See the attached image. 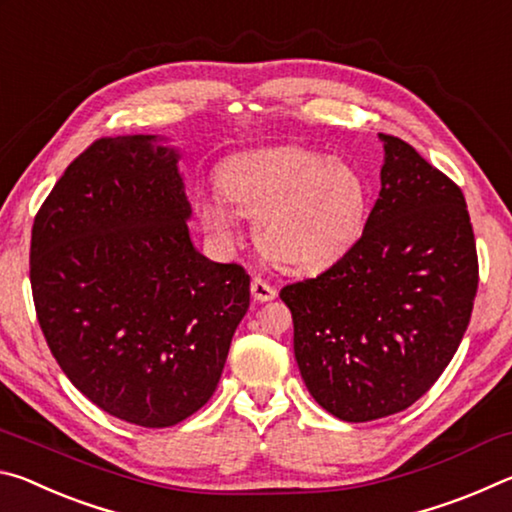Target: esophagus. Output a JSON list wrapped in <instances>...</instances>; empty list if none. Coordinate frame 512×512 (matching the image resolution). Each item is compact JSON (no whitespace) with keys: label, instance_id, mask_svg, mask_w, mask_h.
<instances>
[{"label":"esophagus","instance_id":"1","mask_svg":"<svg viewBox=\"0 0 512 512\" xmlns=\"http://www.w3.org/2000/svg\"><path fill=\"white\" fill-rule=\"evenodd\" d=\"M250 291H253V298L257 302H268L277 296L275 287H271V284L262 280V277H253V282H250Z\"/></svg>","mask_w":512,"mask_h":512}]
</instances>
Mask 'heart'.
I'll list each match as a JSON object with an SVG mask.
<instances>
[{
    "mask_svg": "<svg viewBox=\"0 0 512 512\" xmlns=\"http://www.w3.org/2000/svg\"><path fill=\"white\" fill-rule=\"evenodd\" d=\"M220 192L196 196L207 230L230 235L239 212L257 216L264 253L291 268H325L357 244L368 210L361 173L305 146H268L228 160Z\"/></svg>",
    "mask_w": 512,
    "mask_h": 512,
    "instance_id": "heart-1",
    "label": "heart"
}]
</instances>
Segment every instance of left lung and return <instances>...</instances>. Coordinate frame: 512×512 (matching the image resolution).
<instances>
[{"instance_id":"8db88e82","label":"left lung","mask_w":512,"mask_h":512,"mask_svg":"<svg viewBox=\"0 0 512 512\" xmlns=\"http://www.w3.org/2000/svg\"><path fill=\"white\" fill-rule=\"evenodd\" d=\"M381 189L348 253L282 287L309 393L345 422L409 409L470 325L479 257L465 196L400 137L384 135Z\"/></svg>"}]
</instances>
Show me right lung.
I'll list each match as a JSON object with an SVG mask.
<instances>
[{
	"label": "right lung",
	"instance_id": "1",
	"mask_svg": "<svg viewBox=\"0 0 512 512\" xmlns=\"http://www.w3.org/2000/svg\"><path fill=\"white\" fill-rule=\"evenodd\" d=\"M153 140L101 137L72 160L33 219L29 275L69 381L115 418L162 429L216 391L250 275L192 246L178 155Z\"/></svg>",
	"mask_w": 512,
	"mask_h": 512
}]
</instances>
